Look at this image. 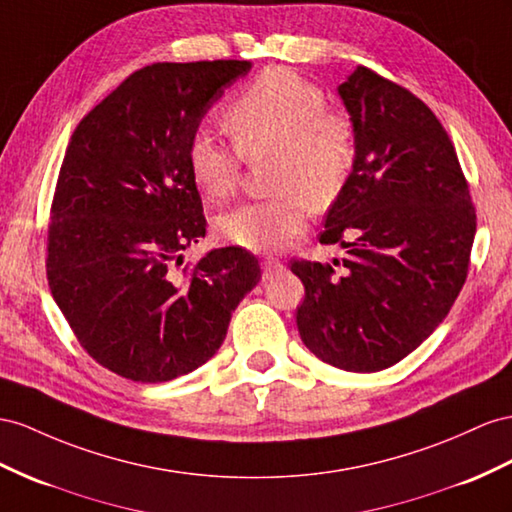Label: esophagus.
I'll return each mask as SVG.
<instances>
[{
  "label": "esophagus",
  "mask_w": 512,
  "mask_h": 512,
  "mask_svg": "<svg viewBox=\"0 0 512 512\" xmlns=\"http://www.w3.org/2000/svg\"><path fill=\"white\" fill-rule=\"evenodd\" d=\"M283 268V264L279 259H274V257H266L264 259V277L268 279V277H272L274 272H279Z\"/></svg>",
  "instance_id": "34e87169"
}]
</instances>
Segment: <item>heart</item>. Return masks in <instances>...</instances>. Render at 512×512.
I'll return each instance as SVG.
<instances>
[{"instance_id":"obj_1","label":"heart","mask_w":512,"mask_h":512,"mask_svg":"<svg viewBox=\"0 0 512 512\" xmlns=\"http://www.w3.org/2000/svg\"><path fill=\"white\" fill-rule=\"evenodd\" d=\"M225 127L233 144L205 129L188 142V168L205 199L222 203L240 186L244 160L274 155L268 201L218 218L225 240L246 251L277 253L305 233L311 207L326 212L344 194L359 162L357 127L329 108L324 90L290 69H268L231 101Z\"/></svg>"}]
</instances>
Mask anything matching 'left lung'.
<instances>
[{
    "instance_id": "obj_1",
    "label": "left lung",
    "mask_w": 512,
    "mask_h": 512,
    "mask_svg": "<svg viewBox=\"0 0 512 512\" xmlns=\"http://www.w3.org/2000/svg\"><path fill=\"white\" fill-rule=\"evenodd\" d=\"M339 95L359 162L320 244L344 246V270L290 261L305 285L296 324L324 363L378 372L448 316L467 279L476 207L448 131L411 90L359 64Z\"/></svg>"
}]
</instances>
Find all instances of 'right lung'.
Here are the masks:
<instances>
[{
    "label": "right lung",
    "instance_id": "add662e5",
    "mask_svg": "<svg viewBox=\"0 0 512 512\" xmlns=\"http://www.w3.org/2000/svg\"><path fill=\"white\" fill-rule=\"evenodd\" d=\"M246 60L155 62L75 127L47 225V281L77 342L134 383H166L216 355L261 279L242 246L183 264L207 220L188 168L201 116Z\"/></svg>",
    "mask_w": 512,
    "mask_h": 512
}]
</instances>
